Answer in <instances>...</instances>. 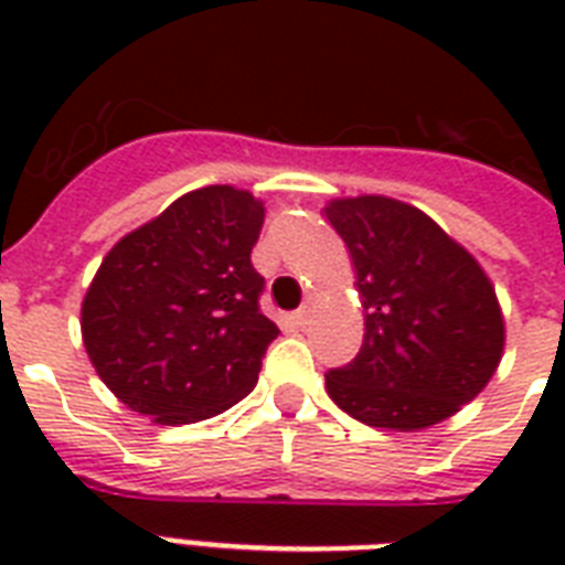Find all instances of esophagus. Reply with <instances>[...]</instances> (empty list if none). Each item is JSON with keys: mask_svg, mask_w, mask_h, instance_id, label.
Listing matches in <instances>:
<instances>
[{"mask_svg": "<svg viewBox=\"0 0 565 565\" xmlns=\"http://www.w3.org/2000/svg\"><path fill=\"white\" fill-rule=\"evenodd\" d=\"M310 317H313V296H308V301H305V305H301V308L292 313V326L305 328L310 322Z\"/></svg>", "mask_w": 565, "mask_h": 565, "instance_id": "esophagus-1", "label": "esophagus"}]
</instances>
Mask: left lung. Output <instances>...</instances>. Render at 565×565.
<instances>
[{
  "instance_id": "8db88e82",
  "label": "left lung",
  "mask_w": 565,
  "mask_h": 565,
  "mask_svg": "<svg viewBox=\"0 0 565 565\" xmlns=\"http://www.w3.org/2000/svg\"><path fill=\"white\" fill-rule=\"evenodd\" d=\"M343 237L363 305V345L326 390L363 425L422 430L490 384L504 354V313L490 275L428 213L390 195L322 207Z\"/></svg>"
}]
</instances>
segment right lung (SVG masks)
Here are the masks:
<instances>
[{
	"label": "right lung",
	"instance_id": "right-lung-1",
	"mask_svg": "<svg viewBox=\"0 0 565 565\" xmlns=\"http://www.w3.org/2000/svg\"><path fill=\"white\" fill-rule=\"evenodd\" d=\"M264 213L248 190H190L105 255L84 292L82 340L126 407L190 425L255 390L278 337L257 310L264 278L252 266Z\"/></svg>",
	"mask_w": 565,
	"mask_h": 565
}]
</instances>
